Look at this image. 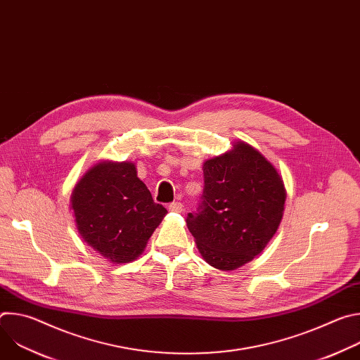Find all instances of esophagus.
Returning <instances> with one entry per match:
<instances>
[{"mask_svg":"<svg viewBox=\"0 0 360 360\" xmlns=\"http://www.w3.org/2000/svg\"><path fill=\"white\" fill-rule=\"evenodd\" d=\"M169 211H171V212H178V214H181V212L184 211L182 203H181V202H172V203L169 205Z\"/></svg>","mask_w":360,"mask_h":360,"instance_id":"1","label":"esophagus"}]
</instances>
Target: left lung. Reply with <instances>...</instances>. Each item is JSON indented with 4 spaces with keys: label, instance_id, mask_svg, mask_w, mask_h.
<instances>
[{
    "label": "left lung",
    "instance_id": "1",
    "mask_svg": "<svg viewBox=\"0 0 360 360\" xmlns=\"http://www.w3.org/2000/svg\"><path fill=\"white\" fill-rule=\"evenodd\" d=\"M202 168V205L198 214H188L186 225L205 262L235 271L259 255L276 233L286 188L275 165L243 141Z\"/></svg>",
    "mask_w": 360,
    "mask_h": 360
}]
</instances>
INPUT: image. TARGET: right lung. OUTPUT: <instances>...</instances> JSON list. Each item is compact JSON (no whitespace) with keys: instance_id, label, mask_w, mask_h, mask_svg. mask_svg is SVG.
<instances>
[{"instance_id":"add662e5","label":"right lung","mask_w":360,"mask_h":360,"mask_svg":"<svg viewBox=\"0 0 360 360\" xmlns=\"http://www.w3.org/2000/svg\"><path fill=\"white\" fill-rule=\"evenodd\" d=\"M71 210L82 240L114 265L135 261L168 214L131 161H101L75 184Z\"/></svg>"}]
</instances>
